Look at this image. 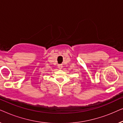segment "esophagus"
<instances>
[{
    "mask_svg": "<svg viewBox=\"0 0 123 123\" xmlns=\"http://www.w3.org/2000/svg\"><path fill=\"white\" fill-rule=\"evenodd\" d=\"M58 68L59 69H62V67H63V66H62V64H58Z\"/></svg>",
    "mask_w": 123,
    "mask_h": 123,
    "instance_id": "obj_1",
    "label": "esophagus"
}]
</instances>
